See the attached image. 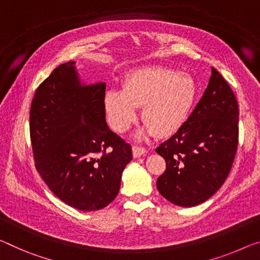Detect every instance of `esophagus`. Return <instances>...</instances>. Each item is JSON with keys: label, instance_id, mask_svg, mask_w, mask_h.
Segmentation results:
<instances>
[{"label": "esophagus", "instance_id": "34e87169", "mask_svg": "<svg viewBox=\"0 0 260 260\" xmlns=\"http://www.w3.org/2000/svg\"><path fill=\"white\" fill-rule=\"evenodd\" d=\"M147 151L144 149V147H141V146H134L133 147V154L135 158H139L142 157V155H145Z\"/></svg>", "mask_w": 260, "mask_h": 260}]
</instances>
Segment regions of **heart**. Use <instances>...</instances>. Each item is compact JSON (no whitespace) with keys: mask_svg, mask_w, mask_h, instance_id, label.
<instances>
[{"mask_svg":"<svg viewBox=\"0 0 260 260\" xmlns=\"http://www.w3.org/2000/svg\"><path fill=\"white\" fill-rule=\"evenodd\" d=\"M197 96L198 85L190 74L151 65L130 72L122 91H107L105 108L111 127L119 134L134 124L137 107H142L145 125L138 137L153 133L158 137H169L185 124Z\"/></svg>","mask_w":260,"mask_h":260,"instance_id":"obj_1","label":"heart"}]
</instances>
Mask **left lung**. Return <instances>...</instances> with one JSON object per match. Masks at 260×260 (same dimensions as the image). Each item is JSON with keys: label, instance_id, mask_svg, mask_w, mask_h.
I'll return each instance as SVG.
<instances>
[{"label": "left lung", "instance_id": "8db88e82", "mask_svg": "<svg viewBox=\"0 0 260 260\" xmlns=\"http://www.w3.org/2000/svg\"><path fill=\"white\" fill-rule=\"evenodd\" d=\"M238 103L218 72L180 129L155 151L166 161L157 188L180 207L205 202L223 185L238 145Z\"/></svg>", "mask_w": 260, "mask_h": 260}]
</instances>
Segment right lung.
<instances>
[{"label": "right lung", "instance_id": "1", "mask_svg": "<svg viewBox=\"0 0 260 260\" xmlns=\"http://www.w3.org/2000/svg\"><path fill=\"white\" fill-rule=\"evenodd\" d=\"M106 83L83 85L75 61L61 63L36 90L30 136L36 169L55 197L83 211L117 197L130 144L106 122Z\"/></svg>", "mask_w": 260, "mask_h": 260}]
</instances>
